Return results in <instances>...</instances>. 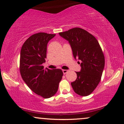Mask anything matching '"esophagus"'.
Returning <instances> with one entry per match:
<instances>
[{
	"label": "esophagus",
	"instance_id": "34e87169",
	"mask_svg": "<svg viewBox=\"0 0 124 124\" xmlns=\"http://www.w3.org/2000/svg\"><path fill=\"white\" fill-rule=\"evenodd\" d=\"M68 70H65V69H64V70H62V72H63V73L65 74L67 73H68Z\"/></svg>",
	"mask_w": 124,
	"mask_h": 124
}]
</instances>
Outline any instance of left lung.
<instances>
[{"label": "left lung", "instance_id": "left-lung-1", "mask_svg": "<svg viewBox=\"0 0 124 124\" xmlns=\"http://www.w3.org/2000/svg\"><path fill=\"white\" fill-rule=\"evenodd\" d=\"M59 35L69 42L74 59L82 62L81 71L76 72L77 79L71 83L73 89L79 95H89L101 81L104 68V56L99 42L92 34L79 28L61 32Z\"/></svg>", "mask_w": 124, "mask_h": 124}]
</instances>
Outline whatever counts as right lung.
<instances>
[{"instance_id":"1","label":"right lung","mask_w":124,"mask_h":124,"mask_svg":"<svg viewBox=\"0 0 124 124\" xmlns=\"http://www.w3.org/2000/svg\"><path fill=\"white\" fill-rule=\"evenodd\" d=\"M56 34L38 33L30 36L23 44L20 52V71L29 87L43 98L56 93L63 73L61 69H44L47 46Z\"/></svg>"}]
</instances>
